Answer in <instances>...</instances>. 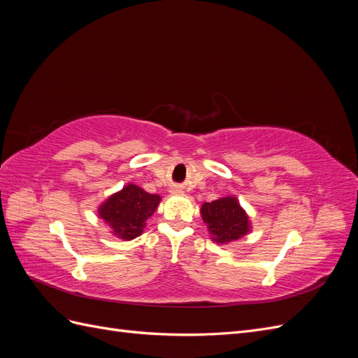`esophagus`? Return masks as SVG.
Returning <instances> with one entry per match:
<instances>
[{"instance_id": "obj_1", "label": "esophagus", "mask_w": 358, "mask_h": 358, "mask_svg": "<svg viewBox=\"0 0 358 358\" xmlns=\"http://www.w3.org/2000/svg\"><path fill=\"white\" fill-rule=\"evenodd\" d=\"M170 192H171V194H175V196H179V194H182L183 191H182V188H180V187L175 185V187H173V188L170 189Z\"/></svg>"}]
</instances>
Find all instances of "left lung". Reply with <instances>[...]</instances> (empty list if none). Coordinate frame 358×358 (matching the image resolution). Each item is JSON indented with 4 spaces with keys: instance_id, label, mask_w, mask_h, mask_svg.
Returning a JSON list of instances; mask_svg holds the SVG:
<instances>
[{
    "instance_id": "8db88e82",
    "label": "left lung",
    "mask_w": 358,
    "mask_h": 358,
    "mask_svg": "<svg viewBox=\"0 0 358 358\" xmlns=\"http://www.w3.org/2000/svg\"><path fill=\"white\" fill-rule=\"evenodd\" d=\"M201 218L208 225L212 241L229 243L248 234L251 225L246 212L236 197H222L201 206Z\"/></svg>"
}]
</instances>
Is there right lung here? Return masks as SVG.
Wrapping results in <instances>:
<instances>
[{
    "mask_svg": "<svg viewBox=\"0 0 358 358\" xmlns=\"http://www.w3.org/2000/svg\"><path fill=\"white\" fill-rule=\"evenodd\" d=\"M159 201L157 194L128 183L100 206L99 215L119 239L131 241L143 233L146 220L154 215Z\"/></svg>",
    "mask_w": 358,
    "mask_h": 358,
    "instance_id": "add662e5",
    "label": "right lung"
}]
</instances>
